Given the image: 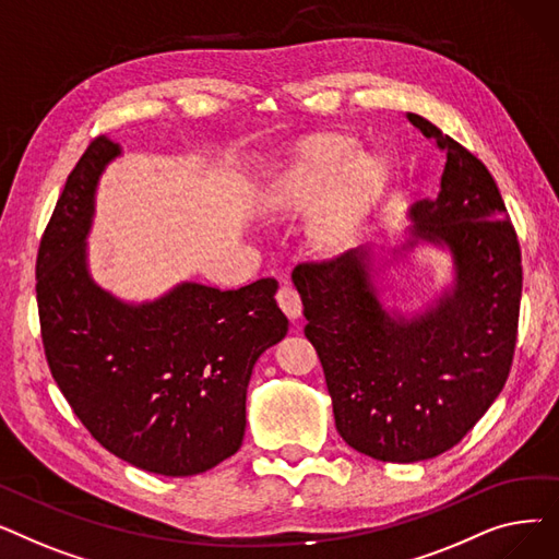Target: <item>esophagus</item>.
<instances>
[{
  "instance_id": "34e87169",
  "label": "esophagus",
  "mask_w": 559,
  "mask_h": 559,
  "mask_svg": "<svg viewBox=\"0 0 559 559\" xmlns=\"http://www.w3.org/2000/svg\"><path fill=\"white\" fill-rule=\"evenodd\" d=\"M276 301L281 306V310L289 317V319H299L301 312H304V304H301V297L299 292L292 287V285H281L278 295H276Z\"/></svg>"
}]
</instances>
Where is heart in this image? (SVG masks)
I'll return each mask as SVG.
<instances>
[{"mask_svg": "<svg viewBox=\"0 0 559 559\" xmlns=\"http://www.w3.org/2000/svg\"><path fill=\"white\" fill-rule=\"evenodd\" d=\"M385 179V163L358 152L350 138H319L274 174L264 205L281 215L306 213L308 247L337 255L354 242Z\"/></svg>", "mask_w": 559, "mask_h": 559, "instance_id": "heart-1", "label": "heart"}]
</instances>
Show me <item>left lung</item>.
<instances>
[{"instance_id":"left-lung-1","label":"left lung","mask_w":559,"mask_h":559,"mask_svg":"<svg viewBox=\"0 0 559 559\" xmlns=\"http://www.w3.org/2000/svg\"><path fill=\"white\" fill-rule=\"evenodd\" d=\"M447 165L435 199L392 260L430 245L451 255V283L424 310L385 306L371 247L292 272L306 337L324 367L337 432L380 462H419L453 449L501 394L516 344L521 249L489 169L421 115L407 112ZM380 264V258H378Z\"/></svg>"}]
</instances>
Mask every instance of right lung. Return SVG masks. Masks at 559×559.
I'll return each instance as SVG.
<instances>
[{"instance_id":"add662e5","label":"right lung","mask_w":559,"mask_h":559,"mask_svg":"<svg viewBox=\"0 0 559 559\" xmlns=\"http://www.w3.org/2000/svg\"><path fill=\"white\" fill-rule=\"evenodd\" d=\"M122 146H87L45 228L36 295L45 356L74 415L124 462L160 476H197L238 453L253 365L287 333L278 283L240 289L183 281L131 304L87 267L97 186Z\"/></svg>"}]
</instances>
